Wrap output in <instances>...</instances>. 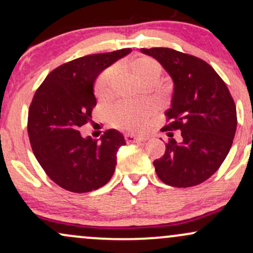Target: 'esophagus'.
<instances>
[{
    "label": "esophagus",
    "instance_id": "esophagus-1",
    "mask_svg": "<svg viewBox=\"0 0 253 253\" xmlns=\"http://www.w3.org/2000/svg\"><path fill=\"white\" fill-rule=\"evenodd\" d=\"M125 139H126L127 143H144V141L147 140L146 136H135V135H125Z\"/></svg>",
    "mask_w": 253,
    "mask_h": 253
}]
</instances>
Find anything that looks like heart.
Returning <instances> with one entry per match:
<instances>
[{"label": "heart", "instance_id": "1", "mask_svg": "<svg viewBox=\"0 0 253 253\" xmlns=\"http://www.w3.org/2000/svg\"><path fill=\"white\" fill-rule=\"evenodd\" d=\"M133 74L145 84L155 83L162 74V66L150 57H141L130 64ZM118 68L110 66L100 75L95 85L96 95L101 98L109 97L114 92L118 82ZM153 106L150 102H120L109 109V120L114 127L125 130H139L152 114Z\"/></svg>", "mask_w": 253, "mask_h": 253}]
</instances>
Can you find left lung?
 Masks as SVG:
<instances>
[{"label": "left lung", "instance_id": "8db88e82", "mask_svg": "<svg viewBox=\"0 0 253 253\" xmlns=\"http://www.w3.org/2000/svg\"><path fill=\"white\" fill-rule=\"evenodd\" d=\"M162 64L173 81L165 130H181L182 143L169 139L162 158L153 162L165 184L188 188L205 182L228 155L237 129L231 92L215 70L191 54L168 47L141 48Z\"/></svg>", "mask_w": 253, "mask_h": 253}]
</instances>
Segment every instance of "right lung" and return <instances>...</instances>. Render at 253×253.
<instances>
[{"label":"right lung","mask_w":253,"mask_h":253,"mask_svg":"<svg viewBox=\"0 0 253 253\" xmlns=\"http://www.w3.org/2000/svg\"><path fill=\"white\" fill-rule=\"evenodd\" d=\"M130 48L89 54L51 71L38 88L28 110V136L37 161L56 184L88 193L109 182L124 135L108 129L101 141L82 138L80 127L91 121L96 106L94 82L101 71Z\"/></svg>","instance_id":"1"}]
</instances>
